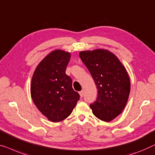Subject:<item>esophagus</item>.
I'll list each match as a JSON object with an SVG mask.
<instances>
[{"instance_id":"esophagus-1","label":"esophagus","mask_w":155,"mask_h":155,"mask_svg":"<svg viewBox=\"0 0 155 155\" xmlns=\"http://www.w3.org/2000/svg\"><path fill=\"white\" fill-rule=\"evenodd\" d=\"M79 94H80V97H83V96H84V91H83V90L80 91V92H79Z\"/></svg>"}]
</instances>
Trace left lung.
Masks as SVG:
<instances>
[{"instance_id":"8db88e82","label":"left lung","mask_w":155,"mask_h":155,"mask_svg":"<svg viewBox=\"0 0 155 155\" xmlns=\"http://www.w3.org/2000/svg\"><path fill=\"white\" fill-rule=\"evenodd\" d=\"M80 57L91 73L98 89L96 101L90 104L96 117L110 122L122 113L130 93V80L124 66L108 50L82 51Z\"/></svg>"}]
</instances>
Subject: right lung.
<instances>
[{
    "label": "right lung",
    "instance_id": "add662e5",
    "mask_svg": "<svg viewBox=\"0 0 155 155\" xmlns=\"http://www.w3.org/2000/svg\"><path fill=\"white\" fill-rule=\"evenodd\" d=\"M71 54L57 50L47 55L35 68L31 80V98L49 120L58 122L72 113L80 95L66 74Z\"/></svg>",
    "mask_w": 155,
    "mask_h": 155
}]
</instances>
